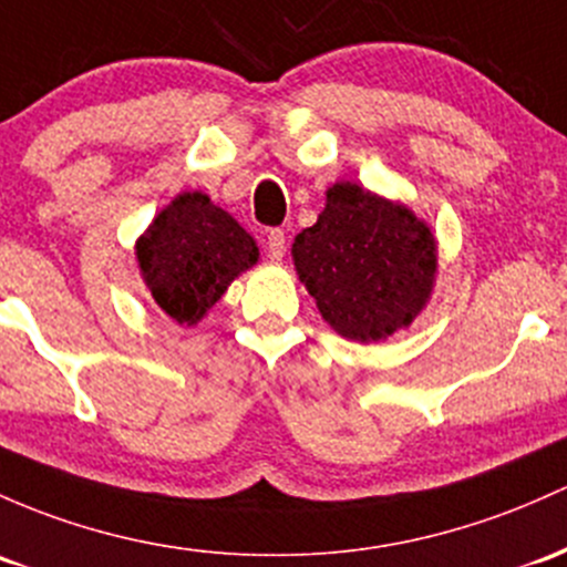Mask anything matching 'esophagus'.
<instances>
[{"instance_id":"1","label":"esophagus","mask_w":567,"mask_h":567,"mask_svg":"<svg viewBox=\"0 0 567 567\" xmlns=\"http://www.w3.org/2000/svg\"><path fill=\"white\" fill-rule=\"evenodd\" d=\"M284 254H286L284 229H270V233H267V257L272 261H281Z\"/></svg>"}]
</instances>
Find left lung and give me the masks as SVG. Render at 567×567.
<instances>
[{
  "mask_svg": "<svg viewBox=\"0 0 567 567\" xmlns=\"http://www.w3.org/2000/svg\"><path fill=\"white\" fill-rule=\"evenodd\" d=\"M297 278L340 338L379 343L427 308L437 276L432 227L398 199L338 181L291 243Z\"/></svg>",
  "mask_w": 567,
  "mask_h": 567,
  "instance_id": "1",
  "label": "left lung"
}]
</instances>
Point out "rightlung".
Instances as JSON below:
<instances>
[{
    "instance_id": "right-lung-1",
    "label": "right lung",
    "mask_w": 567,
    "mask_h": 567,
    "mask_svg": "<svg viewBox=\"0 0 567 567\" xmlns=\"http://www.w3.org/2000/svg\"><path fill=\"white\" fill-rule=\"evenodd\" d=\"M135 259L156 306L194 327L237 276L257 265L259 246L208 194L184 192L137 237Z\"/></svg>"
}]
</instances>
